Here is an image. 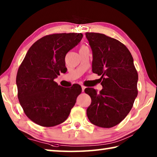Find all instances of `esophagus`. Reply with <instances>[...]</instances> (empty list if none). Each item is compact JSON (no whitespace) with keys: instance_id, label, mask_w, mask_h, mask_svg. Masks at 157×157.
<instances>
[{"instance_id":"esophagus-1","label":"esophagus","mask_w":157,"mask_h":157,"mask_svg":"<svg viewBox=\"0 0 157 157\" xmlns=\"http://www.w3.org/2000/svg\"><path fill=\"white\" fill-rule=\"evenodd\" d=\"M85 88H86V87H85L84 86H82V92L84 91Z\"/></svg>"}]
</instances>
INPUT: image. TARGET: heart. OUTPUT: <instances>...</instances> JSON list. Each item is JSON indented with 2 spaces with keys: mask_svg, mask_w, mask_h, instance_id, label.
<instances>
[{
  "mask_svg": "<svg viewBox=\"0 0 157 157\" xmlns=\"http://www.w3.org/2000/svg\"><path fill=\"white\" fill-rule=\"evenodd\" d=\"M86 48V47L84 46H82L80 48V50H81V49H83V48Z\"/></svg>",
  "mask_w": 157,
  "mask_h": 157,
  "instance_id": "b5f03b06",
  "label": "heart"
}]
</instances>
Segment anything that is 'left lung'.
Returning <instances> with one entry per match:
<instances>
[{"label":"left lung","instance_id":"left-lung-1","mask_svg":"<svg viewBox=\"0 0 157 157\" xmlns=\"http://www.w3.org/2000/svg\"><path fill=\"white\" fill-rule=\"evenodd\" d=\"M93 52L92 71L101 75L102 89L84 92L91 98L86 109L95 125L110 128L123 120L132 109L138 95V73L129 50L121 42L104 34L86 33Z\"/></svg>","mask_w":157,"mask_h":157}]
</instances>
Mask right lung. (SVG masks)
Returning <instances> with one entry per match:
<instances>
[{"label":"right lung","mask_w":157,"mask_h":157,"mask_svg":"<svg viewBox=\"0 0 157 157\" xmlns=\"http://www.w3.org/2000/svg\"><path fill=\"white\" fill-rule=\"evenodd\" d=\"M82 37V33L42 37L30 48L18 68V100L28 118L39 125L53 127L64 122L81 94L79 84L64 88L54 79L66 72V55Z\"/></svg>","instance_id":"obj_1"}]
</instances>
